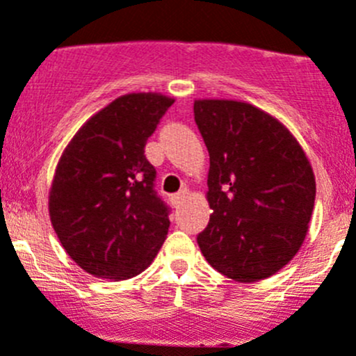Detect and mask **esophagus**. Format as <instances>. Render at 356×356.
Here are the masks:
<instances>
[{"mask_svg": "<svg viewBox=\"0 0 356 356\" xmlns=\"http://www.w3.org/2000/svg\"><path fill=\"white\" fill-rule=\"evenodd\" d=\"M186 195H188V192H186V188L179 190V192H178V193H175V195H173V202H175V204H177V206H178V204H179V202H181V200H183V199H185V197H186Z\"/></svg>", "mask_w": 356, "mask_h": 356, "instance_id": "esophagus-1", "label": "esophagus"}]
</instances>
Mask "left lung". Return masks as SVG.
I'll use <instances>...</instances> for the list:
<instances>
[{
	"instance_id": "obj_1",
	"label": "left lung",
	"mask_w": 356,
	"mask_h": 356,
	"mask_svg": "<svg viewBox=\"0 0 356 356\" xmlns=\"http://www.w3.org/2000/svg\"><path fill=\"white\" fill-rule=\"evenodd\" d=\"M213 214L197 244L214 270L256 282L286 266L308 232L315 177L289 129L251 104L195 100Z\"/></svg>"
}]
</instances>
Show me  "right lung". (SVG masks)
Instances as JSON below:
<instances>
[{
	"instance_id": "right-lung-1",
	"label": "right lung",
	"mask_w": 356,
	"mask_h": 356,
	"mask_svg": "<svg viewBox=\"0 0 356 356\" xmlns=\"http://www.w3.org/2000/svg\"><path fill=\"white\" fill-rule=\"evenodd\" d=\"M173 98L119 97L95 114L63 150L50 192V218L67 254L100 279L142 273L170 228L145 145Z\"/></svg>"
}]
</instances>
